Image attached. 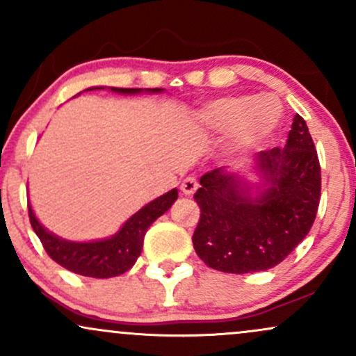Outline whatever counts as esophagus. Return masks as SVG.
I'll return each mask as SVG.
<instances>
[{"mask_svg":"<svg viewBox=\"0 0 356 356\" xmlns=\"http://www.w3.org/2000/svg\"><path fill=\"white\" fill-rule=\"evenodd\" d=\"M197 187H199V184H197V181H195V177H192V175H189V177H186L181 182V191L186 195L194 194V192L197 191Z\"/></svg>","mask_w":356,"mask_h":356,"instance_id":"esophagus-1","label":"esophagus"}]
</instances>
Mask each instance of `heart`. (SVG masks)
<instances>
[{
	"instance_id": "heart-1",
	"label": "heart",
	"mask_w": 356,
	"mask_h": 356,
	"mask_svg": "<svg viewBox=\"0 0 356 356\" xmlns=\"http://www.w3.org/2000/svg\"><path fill=\"white\" fill-rule=\"evenodd\" d=\"M202 125L218 136H231L234 150H249L264 144L281 120V105L273 95L224 97L207 105Z\"/></svg>"
}]
</instances>
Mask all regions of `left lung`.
Returning <instances> with one entry per match:
<instances>
[{"instance_id":"1","label":"left lung","mask_w":356,"mask_h":356,"mask_svg":"<svg viewBox=\"0 0 356 356\" xmlns=\"http://www.w3.org/2000/svg\"><path fill=\"white\" fill-rule=\"evenodd\" d=\"M269 182L256 201L222 167L201 177L194 194L201 218L192 244L204 263L222 273L264 271L306 238L321 197V167L303 117L295 115L288 142L257 155Z\"/></svg>"}]
</instances>
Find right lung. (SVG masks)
<instances>
[{"mask_svg":"<svg viewBox=\"0 0 356 356\" xmlns=\"http://www.w3.org/2000/svg\"><path fill=\"white\" fill-rule=\"evenodd\" d=\"M112 90L118 93L142 92L140 88L112 87ZM150 92H161V88H152ZM175 199H177V189H172L136 212L113 238L95 241V243H70V241L56 238L38 222L31 206H28V216H30L31 227L42 241L44 251L55 263L81 276L113 277L124 275L136 264L137 257L142 252L144 236L149 226L172 206Z\"/></svg>","mask_w":356,"mask_h":356,"instance_id":"right-lung-1","label":"right lung"}]
</instances>
